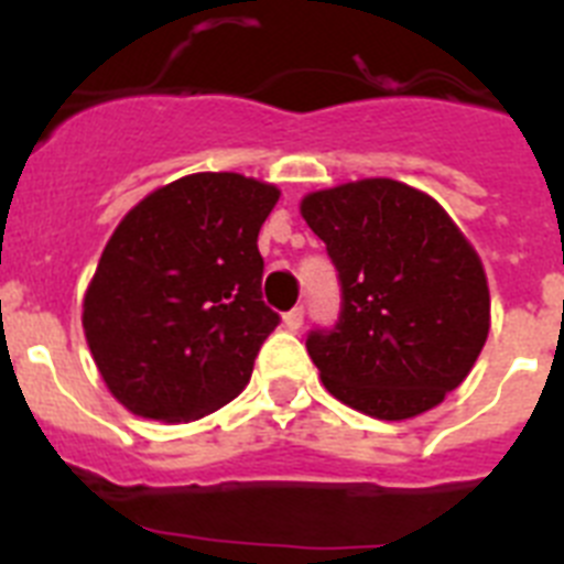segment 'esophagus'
I'll list each match as a JSON object with an SVG mask.
<instances>
[{
	"label": "esophagus",
	"mask_w": 564,
	"mask_h": 564,
	"mask_svg": "<svg viewBox=\"0 0 564 564\" xmlns=\"http://www.w3.org/2000/svg\"><path fill=\"white\" fill-rule=\"evenodd\" d=\"M305 322V307H293V311L285 313V327L288 330H299Z\"/></svg>",
	"instance_id": "esophagus-1"
}]
</instances>
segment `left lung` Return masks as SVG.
Returning a JSON list of instances; mask_svg holds the SVG:
<instances>
[{
    "instance_id": "left-lung-1",
    "label": "left lung",
    "mask_w": 564,
    "mask_h": 564,
    "mask_svg": "<svg viewBox=\"0 0 564 564\" xmlns=\"http://www.w3.org/2000/svg\"><path fill=\"white\" fill-rule=\"evenodd\" d=\"M302 217L341 288L336 325L305 341L330 395L381 421L437 406L488 336L475 248L430 194L387 177L307 194Z\"/></svg>"
}]
</instances>
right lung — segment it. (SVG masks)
<instances>
[{"instance_id": "right-lung-1", "label": "right lung", "mask_w": 564, "mask_h": 564, "mask_svg": "<svg viewBox=\"0 0 564 564\" xmlns=\"http://www.w3.org/2000/svg\"><path fill=\"white\" fill-rule=\"evenodd\" d=\"M268 183L200 172L158 188L109 237L84 296V333L109 392L149 421H197L251 381L279 325L262 302Z\"/></svg>"}]
</instances>
